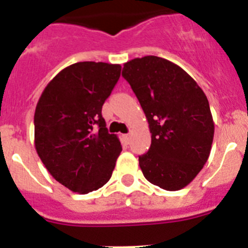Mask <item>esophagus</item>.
Here are the masks:
<instances>
[{"mask_svg":"<svg viewBox=\"0 0 248 248\" xmlns=\"http://www.w3.org/2000/svg\"><path fill=\"white\" fill-rule=\"evenodd\" d=\"M123 139H124V141H125L126 144H129V141H130V135H129V134L123 135Z\"/></svg>","mask_w":248,"mask_h":248,"instance_id":"34e87169","label":"esophagus"}]
</instances>
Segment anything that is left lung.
Instances as JSON below:
<instances>
[{
	"mask_svg": "<svg viewBox=\"0 0 248 248\" xmlns=\"http://www.w3.org/2000/svg\"><path fill=\"white\" fill-rule=\"evenodd\" d=\"M123 77L137 95L151 133L139 156L149 183L168 191L189 185L207 161L215 124L202 89L183 68L156 56L124 63Z\"/></svg>",
	"mask_w": 248,
	"mask_h": 248,
	"instance_id": "obj_1",
	"label": "left lung"
}]
</instances>
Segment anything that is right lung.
I'll use <instances>...</instances> for the list:
<instances>
[{"instance_id":"1","label":"right lung","mask_w":248,"mask_h":248,"mask_svg":"<svg viewBox=\"0 0 248 248\" xmlns=\"http://www.w3.org/2000/svg\"><path fill=\"white\" fill-rule=\"evenodd\" d=\"M120 64L78 62L65 67L42 92L34 111V146L52 176L79 194L108 183L122 151L109 134L102 107Z\"/></svg>"}]
</instances>
